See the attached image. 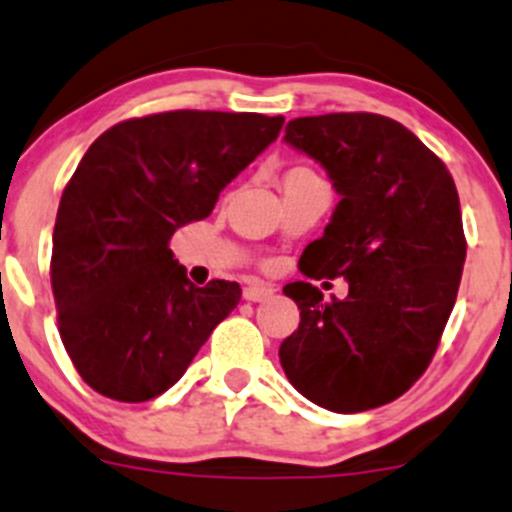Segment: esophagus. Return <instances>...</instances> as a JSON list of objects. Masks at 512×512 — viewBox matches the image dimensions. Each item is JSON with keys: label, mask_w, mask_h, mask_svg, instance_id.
<instances>
[{"label": "esophagus", "mask_w": 512, "mask_h": 512, "mask_svg": "<svg viewBox=\"0 0 512 512\" xmlns=\"http://www.w3.org/2000/svg\"><path fill=\"white\" fill-rule=\"evenodd\" d=\"M242 295H245L247 302H262V300H267V297L275 295V287L262 285V282H250V285L245 287V292H242Z\"/></svg>", "instance_id": "1"}]
</instances>
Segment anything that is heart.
<instances>
[{
  "label": "heart",
  "instance_id": "1",
  "mask_svg": "<svg viewBox=\"0 0 512 512\" xmlns=\"http://www.w3.org/2000/svg\"><path fill=\"white\" fill-rule=\"evenodd\" d=\"M292 172H305V170H292Z\"/></svg>",
  "mask_w": 512,
  "mask_h": 512
}]
</instances>
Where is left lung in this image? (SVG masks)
Masks as SVG:
<instances>
[{"label":"left lung","mask_w":512,"mask_h":512,"mask_svg":"<svg viewBox=\"0 0 512 512\" xmlns=\"http://www.w3.org/2000/svg\"><path fill=\"white\" fill-rule=\"evenodd\" d=\"M285 142L320 162L342 197L300 257L310 280L345 277V300L290 282L300 325L280 345L287 380L320 408L393 403L428 370L465 262L460 200L448 167L382 114L290 119Z\"/></svg>","instance_id":"obj_1"}]
</instances>
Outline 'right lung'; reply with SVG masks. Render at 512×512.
I'll return each mask as SVG.
<instances>
[{
	"label": "right lung",
	"instance_id": "right-lung-1",
	"mask_svg": "<svg viewBox=\"0 0 512 512\" xmlns=\"http://www.w3.org/2000/svg\"><path fill=\"white\" fill-rule=\"evenodd\" d=\"M285 117L175 112L124 119L84 152L52 235L64 350L104 398L147 403L170 390L240 302L237 282L195 287L170 250L280 135Z\"/></svg>",
	"mask_w": 512,
	"mask_h": 512
}]
</instances>
